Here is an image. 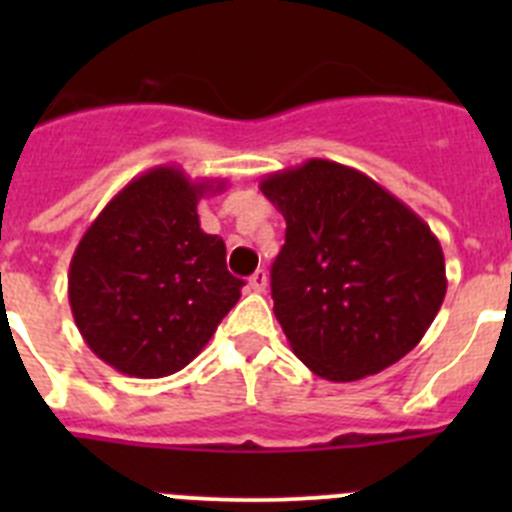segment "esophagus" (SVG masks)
Instances as JSON below:
<instances>
[{"instance_id":"1","label":"esophagus","mask_w":512,"mask_h":512,"mask_svg":"<svg viewBox=\"0 0 512 512\" xmlns=\"http://www.w3.org/2000/svg\"><path fill=\"white\" fill-rule=\"evenodd\" d=\"M266 282H269V277H266V271L264 269H256L251 274V279H248V287H251L253 292H264Z\"/></svg>"}]
</instances>
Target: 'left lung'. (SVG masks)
<instances>
[{
    "instance_id": "8db88e82",
    "label": "left lung",
    "mask_w": 512,
    "mask_h": 512,
    "mask_svg": "<svg viewBox=\"0 0 512 512\" xmlns=\"http://www.w3.org/2000/svg\"><path fill=\"white\" fill-rule=\"evenodd\" d=\"M287 220L271 300L297 359L356 382L410 354L446 297L441 243L405 202L328 158L264 176Z\"/></svg>"
}]
</instances>
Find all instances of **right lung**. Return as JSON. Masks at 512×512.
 Here are the masks:
<instances>
[{
	"label": "right lung",
	"instance_id": "right-lung-1",
	"mask_svg": "<svg viewBox=\"0 0 512 512\" xmlns=\"http://www.w3.org/2000/svg\"><path fill=\"white\" fill-rule=\"evenodd\" d=\"M225 182L176 166L135 176L81 235L69 266L76 328L120 374L158 379L200 354L241 297L225 243L200 228L197 202Z\"/></svg>",
	"mask_w": 512,
	"mask_h": 512
}]
</instances>
